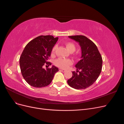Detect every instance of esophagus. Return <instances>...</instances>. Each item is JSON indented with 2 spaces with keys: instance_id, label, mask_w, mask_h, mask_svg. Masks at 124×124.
I'll use <instances>...</instances> for the list:
<instances>
[{
  "instance_id": "obj_1",
  "label": "esophagus",
  "mask_w": 124,
  "mask_h": 124,
  "mask_svg": "<svg viewBox=\"0 0 124 124\" xmlns=\"http://www.w3.org/2000/svg\"><path fill=\"white\" fill-rule=\"evenodd\" d=\"M59 70L61 71H62V72H65V71H66V70H65V69H60Z\"/></svg>"
}]
</instances>
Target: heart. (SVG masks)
I'll return each mask as SVG.
<instances>
[{
    "mask_svg": "<svg viewBox=\"0 0 124 124\" xmlns=\"http://www.w3.org/2000/svg\"><path fill=\"white\" fill-rule=\"evenodd\" d=\"M66 46L70 52H72L76 50V46L73 42H67L66 43ZM57 48V46H55L52 48V54H54V52ZM55 64L57 66L61 68L66 69L72 64V61L70 59H66L59 58L56 59L55 62Z\"/></svg>",
    "mask_w": 124,
    "mask_h": 124,
    "instance_id": "b5f03b06",
    "label": "heart"
}]
</instances>
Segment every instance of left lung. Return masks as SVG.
I'll use <instances>...</instances> for the list:
<instances>
[{"label":"left lung","mask_w":124,"mask_h":124,"mask_svg":"<svg viewBox=\"0 0 124 124\" xmlns=\"http://www.w3.org/2000/svg\"><path fill=\"white\" fill-rule=\"evenodd\" d=\"M78 42L81 48V59L76 65L77 71L67 81L71 87L83 89L93 85L99 77L102 70V59L96 44L82 35L69 36Z\"/></svg>","instance_id":"obj_1"}]
</instances>
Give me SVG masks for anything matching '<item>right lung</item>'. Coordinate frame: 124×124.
<instances>
[{
  "mask_svg": "<svg viewBox=\"0 0 124 124\" xmlns=\"http://www.w3.org/2000/svg\"><path fill=\"white\" fill-rule=\"evenodd\" d=\"M58 39V37L51 35L40 36L25 47L20 56V65L22 76L30 85L37 88L46 87L58 71L54 66L46 69L43 68L44 65H51L48 60Z\"/></svg>",
  "mask_w": 124,
  "mask_h": 124,
  "instance_id": "obj_1",
  "label": "right lung"
}]
</instances>
